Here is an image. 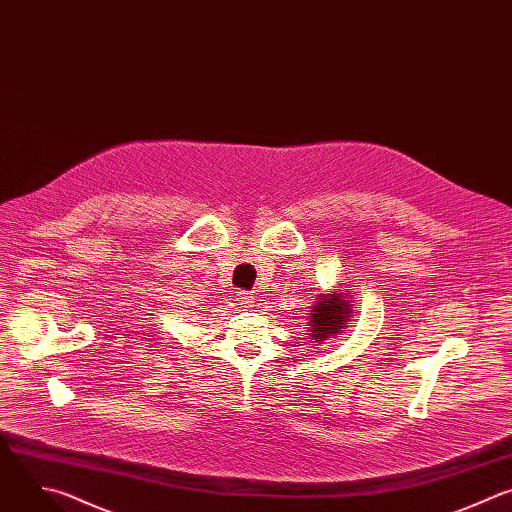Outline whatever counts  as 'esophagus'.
Instances as JSON below:
<instances>
[{"label":"esophagus","instance_id":"34e87169","mask_svg":"<svg viewBox=\"0 0 512 512\" xmlns=\"http://www.w3.org/2000/svg\"><path fill=\"white\" fill-rule=\"evenodd\" d=\"M236 300H238L240 304H244V306H252V302H254V296H252L248 290H242V292H238Z\"/></svg>","mask_w":512,"mask_h":512}]
</instances>
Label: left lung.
<instances>
[{"mask_svg":"<svg viewBox=\"0 0 512 512\" xmlns=\"http://www.w3.org/2000/svg\"><path fill=\"white\" fill-rule=\"evenodd\" d=\"M355 304L351 300V294L347 290L333 288L325 294H319L315 298V304L311 306V319L306 329H309V337H313V343L323 345L329 339H335L339 333H343L351 325Z\"/></svg>","mask_w":512,"mask_h":512,"instance_id":"obj_1","label":"left lung"}]
</instances>
